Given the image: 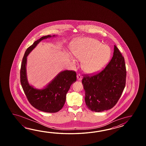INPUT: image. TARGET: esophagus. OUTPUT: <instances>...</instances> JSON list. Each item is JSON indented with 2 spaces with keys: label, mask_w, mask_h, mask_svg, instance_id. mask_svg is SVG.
Instances as JSON below:
<instances>
[{
  "label": "esophagus",
  "mask_w": 146,
  "mask_h": 146,
  "mask_svg": "<svg viewBox=\"0 0 146 146\" xmlns=\"http://www.w3.org/2000/svg\"><path fill=\"white\" fill-rule=\"evenodd\" d=\"M77 78L78 80L81 81L82 80V76H81L80 74H77Z\"/></svg>",
  "instance_id": "34e87169"
}]
</instances>
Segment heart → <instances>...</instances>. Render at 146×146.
<instances>
[{"mask_svg":"<svg viewBox=\"0 0 146 146\" xmlns=\"http://www.w3.org/2000/svg\"><path fill=\"white\" fill-rule=\"evenodd\" d=\"M72 55L81 60V67L88 74H95L100 72L109 62L111 50L109 46L101 45L99 41L90 37L77 38L70 45ZM70 59L73 64L76 61Z\"/></svg>","mask_w":146,"mask_h":146,"instance_id":"1","label":"heart"}]
</instances>
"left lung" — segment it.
<instances>
[{"mask_svg": "<svg viewBox=\"0 0 146 146\" xmlns=\"http://www.w3.org/2000/svg\"><path fill=\"white\" fill-rule=\"evenodd\" d=\"M126 77L124 57L114 45L113 57L105 69L92 77H84L82 80L88 108L100 112L113 108L125 88Z\"/></svg>", "mask_w": 146, "mask_h": 146, "instance_id": "1", "label": "left lung"}]
</instances>
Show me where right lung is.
Wrapping results in <instances>:
<instances>
[{
  "label": "right lung",
  "mask_w": 146,
  "mask_h": 146,
  "mask_svg": "<svg viewBox=\"0 0 146 146\" xmlns=\"http://www.w3.org/2000/svg\"><path fill=\"white\" fill-rule=\"evenodd\" d=\"M56 36L57 35L42 36L28 47L22 59L20 70L21 84L29 102L35 109L47 113H56L62 109L65 103L66 94L72 84L77 80L76 73L67 70L62 71L45 87L38 89L28 82L27 57L41 40Z\"/></svg>",
  "instance_id": "1"
}]
</instances>
